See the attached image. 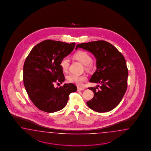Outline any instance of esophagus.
<instances>
[{
  "instance_id": "esophagus-1",
  "label": "esophagus",
  "mask_w": 151,
  "mask_h": 151,
  "mask_svg": "<svg viewBox=\"0 0 151 151\" xmlns=\"http://www.w3.org/2000/svg\"><path fill=\"white\" fill-rule=\"evenodd\" d=\"M85 90V88H83V87H78V91H82V90Z\"/></svg>"
}]
</instances>
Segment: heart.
<instances>
[{
  "mask_svg": "<svg viewBox=\"0 0 151 151\" xmlns=\"http://www.w3.org/2000/svg\"><path fill=\"white\" fill-rule=\"evenodd\" d=\"M73 57L75 59L78 60L81 64L86 65L87 69L92 68L93 65L91 62V57L87 52L83 51H78L73 55ZM69 65L70 63L69 59L66 58H64L60 63V66L64 72L67 71L69 69ZM67 79L69 82L75 83L78 86H81L82 85V83L86 80L87 78L85 75H76L70 74L67 77Z\"/></svg>",
  "mask_w": 151,
  "mask_h": 151,
  "instance_id": "1",
  "label": "heart"
}]
</instances>
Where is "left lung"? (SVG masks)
Returning a JSON list of instances; mask_svg holds the SVG:
<instances>
[{"label": "left lung", "mask_w": 151, "mask_h": 151, "mask_svg": "<svg viewBox=\"0 0 151 151\" xmlns=\"http://www.w3.org/2000/svg\"><path fill=\"white\" fill-rule=\"evenodd\" d=\"M82 48L95 56L97 70L90 82L100 83L97 87H88L94 93L87 105L97 112L113 110L122 100L127 88L128 69L123 55L114 46L104 40L78 44L76 50Z\"/></svg>", "instance_id": "left-lung-1"}]
</instances>
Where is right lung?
Returning a JSON list of instances; mask_svg holds the SVG:
<instances>
[{
	"label": "right lung",
	"mask_w": 151,
	"mask_h": 151,
	"mask_svg": "<svg viewBox=\"0 0 151 151\" xmlns=\"http://www.w3.org/2000/svg\"><path fill=\"white\" fill-rule=\"evenodd\" d=\"M75 43L46 40L37 44L30 52L23 68V82L27 95L39 110L52 113L62 110L70 93L77 91L72 83L55 88V83L65 81L61 60L69 55Z\"/></svg>",
	"instance_id": "obj_1"
}]
</instances>
